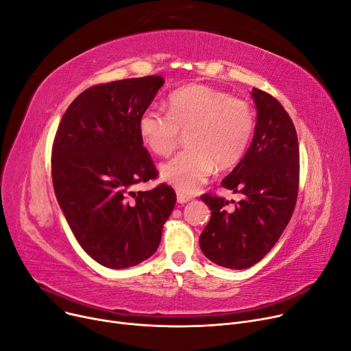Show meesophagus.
Listing matches in <instances>:
<instances>
[{"mask_svg": "<svg viewBox=\"0 0 351 351\" xmlns=\"http://www.w3.org/2000/svg\"><path fill=\"white\" fill-rule=\"evenodd\" d=\"M191 199H193V197H190V195H185V194H181V193H178V194H177V201H178V204L190 202Z\"/></svg>", "mask_w": 351, "mask_h": 351, "instance_id": "obj_1", "label": "esophagus"}]
</instances>
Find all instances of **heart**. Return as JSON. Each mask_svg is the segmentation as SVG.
<instances>
[{
  "instance_id": "1",
  "label": "heart",
  "mask_w": 351,
  "mask_h": 351,
  "mask_svg": "<svg viewBox=\"0 0 351 351\" xmlns=\"http://www.w3.org/2000/svg\"><path fill=\"white\" fill-rule=\"evenodd\" d=\"M254 129L252 106L208 86H186L169 97V114L149 106L139 118L143 143L169 156L186 133V150L160 166V178L181 194H193L215 167L234 166L243 157Z\"/></svg>"
}]
</instances>
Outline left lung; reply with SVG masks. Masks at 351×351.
Masks as SVG:
<instances>
[{
    "label": "left lung",
    "instance_id": "obj_1",
    "mask_svg": "<svg viewBox=\"0 0 351 351\" xmlns=\"http://www.w3.org/2000/svg\"><path fill=\"white\" fill-rule=\"evenodd\" d=\"M257 110L253 141L222 185L241 199L234 209L223 198L202 195L210 219L199 236L202 253L215 264L243 269L258 263L281 237L298 195L300 147L282 105L253 88Z\"/></svg>",
    "mask_w": 351,
    "mask_h": 351
}]
</instances>
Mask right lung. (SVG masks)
Here are the masks:
<instances>
[{
	"mask_svg": "<svg viewBox=\"0 0 351 351\" xmlns=\"http://www.w3.org/2000/svg\"><path fill=\"white\" fill-rule=\"evenodd\" d=\"M165 84L126 78L80 94L59 125L51 178L64 218L84 252L104 267H133L153 256L176 205L171 186L132 188L157 176L139 118Z\"/></svg>",
	"mask_w": 351,
	"mask_h": 351,
	"instance_id": "add662e5",
	"label": "right lung"
}]
</instances>
